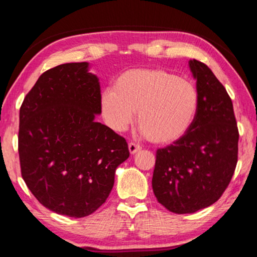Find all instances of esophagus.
Returning <instances> with one entry per match:
<instances>
[{
    "mask_svg": "<svg viewBox=\"0 0 257 257\" xmlns=\"http://www.w3.org/2000/svg\"><path fill=\"white\" fill-rule=\"evenodd\" d=\"M128 149H129L130 154L134 155V154L138 153V152L142 150V147L139 146V145H137V144H135V143H130V144L128 145Z\"/></svg>",
    "mask_w": 257,
    "mask_h": 257,
    "instance_id": "obj_1",
    "label": "esophagus"
}]
</instances>
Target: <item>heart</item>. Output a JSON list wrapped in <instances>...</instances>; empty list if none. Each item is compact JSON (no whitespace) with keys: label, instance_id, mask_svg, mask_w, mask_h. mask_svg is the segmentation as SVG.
<instances>
[{"label":"heart","instance_id":"1","mask_svg":"<svg viewBox=\"0 0 257 257\" xmlns=\"http://www.w3.org/2000/svg\"><path fill=\"white\" fill-rule=\"evenodd\" d=\"M199 95L193 82L163 69H130L103 90L101 107L107 124L124 132L135 113L142 133L156 144L179 141L193 125Z\"/></svg>","mask_w":257,"mask_h":257}]
</instances>
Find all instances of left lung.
<instances>
[{
	"label": "left lung",
	"instance_id": "1",
	"mask_svg": "<svg viewBox=\"0 0 257 257\" xmlns=\"http://www.w3.org/2000/svg\"><path fill=\"white\" fill-rule=\"evenodd\" d=\"M199 105L190 129L156 152L152 187L158 202L173 213H194L212 205L236 169L238 128L231 98L206 64L189 60Z\"/></svg>",
	"mask_w": 257,
	"mask_h": 257
}]
</instances>
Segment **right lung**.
I'll list each match as a JSON object with an SVG mask.
<instances>
[{
	"instance_id": "obj_1",
	"label": "right lung",
	"mask_w": 257,
	"mask_h": 257,
	"mask_svg": "<svg viewBox=\"0 0 257 257\" xmlns=\"http://www.w3.org/2000/svg\"><path fill=\"white\" fill-rule=\"evenodd\" d=\"M101 113V87L88 62L45 71L20 107L21 176L38 202L58 214L96 211L129 158L125 139L95 120Z\"/></svg>"
}]
</instances>
